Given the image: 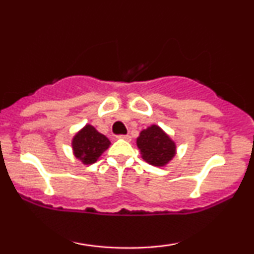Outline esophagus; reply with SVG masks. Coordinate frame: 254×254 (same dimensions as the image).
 <instances>
[{
  "instance_id": "1",
  "label": "esophagus",
  "mask_w": 254,
  "mask_h": 254,
  "mask_svg": "<svg viewBox=\"0 0 254 254\" xmlns=\"http://www.w3.org/2000/svg\"><path fill=\"white\" fill-rule=\"evenodd\" d=\"M118 137H119V138H122V139H125V141H130V139H131L130 135H119Z\"/></svg>"
}]
</instances>
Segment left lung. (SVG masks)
<instances>
[{
  "mask_svg": "<svg viewBox=\"0 0 254 254\" xmlns=\"http://www.w3.org/2000/svg\"><path fill=\"white\" fill-rule=\"evenodd\" d=\"M137 147L144 161L153 166H165L176 155V143L157 125H151L141 131Z\"/></svg>",
  "mask_w": 254,
  "mask_h": 254,
  "instance_id": "1",
  "label": "left lung"
}]
</instances>
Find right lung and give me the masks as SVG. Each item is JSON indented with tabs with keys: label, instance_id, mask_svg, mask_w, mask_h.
Instances as JSON below:
<instances>
[{
	"label": "right lung",
	"instance_id": "add662e5",
	"mask_svg": "<svg viewBox=\"0 0 254 254\" xmlns=\"http://www.w3.org/2000/svg\"><path fill=\"white\" fill-rule=\"evenodd\" d=\"M71 144L75 156L84 165H92L110 147L111 142L106 136L88 124L74 136Z\"/></svg>",
	"mask_w": 254,
	"mask_h": 254
}]
</instances>
